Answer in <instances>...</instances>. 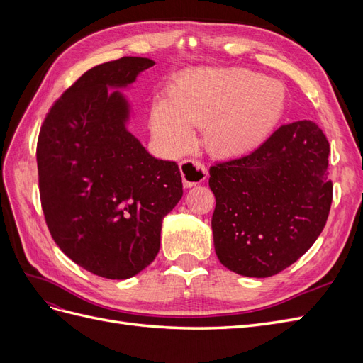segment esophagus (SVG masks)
<instances>
[{"instance_id":"esophagus-1","label":"esophagus","mask_w":363,"mask_h":363,"mask_svg":"<svg viewBox=\"0 0 363 363\" xmlns=\"http://www.w3.org/2000/svg\"><path fill=\"white\" fill-rule=\"evenodd\" d=\"M180 172L184 188H192L207 179V169L199 160H184L180 163Z\"/></svg>"}]
</instances>
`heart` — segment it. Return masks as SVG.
Returning a JSON list of instances; mask_svg holds the SVG:
<instances>
[{
	"label": "heart",
	"instance_id": "heart-1",
	"mask_svg": "<svg viewBox=\"0 0 363 363\" xmlns=\"http://www.w3.org/2000/svg\"><path fill=\"white\" fill-rule=\"evenodd\" d=\"M286 112L280 82L247 69L184 72L151 111V130L172 156L194 145L192 130L204 128V145L218 159H242L276 133Z\"/></svg>",
	"mask_w": 363,
	"mask_h": 363
}]
</instances>
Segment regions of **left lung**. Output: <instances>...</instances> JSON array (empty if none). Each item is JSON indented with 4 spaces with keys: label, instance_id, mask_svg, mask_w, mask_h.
Wrapping results in <instances>:
<instances>
[{
    "label": "left lung",
    "instance_id": "obj_1",
    "mask_svg": "<svg viewBox=\"0 0 363 363\" xmlns=\"http://www.w3.org/2000/svg\"><path fill=\"white\" fill-rule=\"evenodd\" d=\"M330 145L309 119L280 127L252 155L216 163L215 252L245 277H271L298 260L325 225L332 204Z\"/></svg>",
    "mask_w": 363,
    "mask_h": 363
}]
</instances>
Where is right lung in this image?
Returning <instances> with one entry per match:
<instances>
[{
  "label": "right lung",
  "instance_id": "add662e5",
  "mask_svg": "<svg viewBox=\"0 0 363 363\" xmlns=\"http://www.w3.org/2000/svg\"><path fill=\"white\" fill-rule=\"evenodd\" d=\"M156 65L121 57L84 72L39 133V191L54 242L95 276L125 280L156 259L163 218L183 195L175 162L152 157L128 130L123 91Z\"/></svg>",
  "mask_w": 363,
  "mask_h": 363
}]
</instances>
